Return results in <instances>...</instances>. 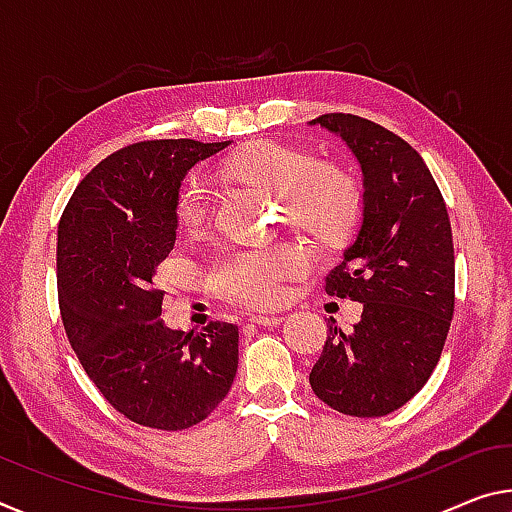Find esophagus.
Instances as JSON below:
<instances>
[{"label": "esophagus", "instance_id": "esophagus-1", "mask_svg": "<svg viewBox=\"0 0 512 512\" xmlns=\"http://www.w3.org/2000/svg\"><path fill=\"white\" fill-rule=\"evenodd\" d=\"M285 321V316H278V314H253L250 316V323H255V326H264V328H273V326H280V323Z\"/></svg>", "mask_w": 512, "mask_h": 512}]
</instances>
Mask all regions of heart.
<instances>
[{
  "label": "heart",
  "instance_id": "heart-1",
  "mask_svg": "<svg viewBox=\"0 0 512 512\" xmlns=\"http://www.w3.org/2000/svg\"><path fill=\"white\" fill-rule=\"evenodd\" d=\"M221 175L278 198L285 221L321 246H339L360 223L364 189L358 177L296 145H248L221 161ZM212 209V186L202 177H189L177 191L175 223L184 234H198L207 227ZM310 269L312 253L298 243L225 250L209 262L207 285L232 305L275 307L285 300V282Z\"/></svg>",
  "mask_w": 512,
  "mask_h": 512
}]
</instances>
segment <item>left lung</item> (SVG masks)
I'll return each instance as SVG.
<instances>
[{
	"instance_id": "left-lung-1",
	"label": "left lung",
	"mask_w": 512,
	"mask_h": 512,
	"mask_svg": "<svg viewBox=\"0 0 512 512\" xmlns=\"http://www.w3.org/2000/svg\"><path fill=\"white\" fill-rule=\"evenodd\" d=\"M342 136L364 175L362 225L326 294L362 303L353 330L330 335L310 373L314 394L351 417L408 403L440 362L456 307L451 223L431 170L408 141L353 113L312 120Z\"/></svg>"
}]
</instances>
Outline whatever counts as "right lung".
I'll return each mask as SVG.
<instances>
[{
  "instance_id": "obj_1",
  "label": "right lung",
  "mask_w": 512,
  "mask_h": 512,
  "mask_svg": "<svg viewBox=\"0 0 512 512\" xmlns=\"http://www.w3.org/2000/svg\"><path fill=\"white\" fill-rule=\"evenodd\" d=\"M223 143L139 141L109 154L63 209L56 287L68 342L120 415L157 431L200 424L230 392L239 328L168 330L154 273L175 246L184 175Z\"/></svg>"
}]
</instances>
